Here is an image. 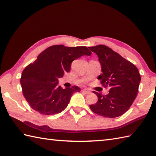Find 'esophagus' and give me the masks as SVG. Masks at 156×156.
Listing matches in <instances>:
<instances>
[{
	"mask_svg": "<svg viewBox=\"0 0 156 156\" xmlns=\"http://www.w3.org/2000/svg\"><path fill=\"white\" fill-rule=\"evenodd\" d=\"M82 92H84V93H85V94H90V91L89 90H88V89H83V90H82Z\"/></svg>",
	"mask_w": 156,
	"mask_h": 156,
	"instance_id": "1",
	"label": "esophagus"
}]
</instances>
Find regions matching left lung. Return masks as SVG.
Instances as JSON below:
<instances>
[{
  "instance_id": "obj_1",
  "label": "left lung",
  "mask_w": 156,
  "mask_h": 156,
  "mask_svg": "<svg viewBox=\"0 0 156 156\" xmlns=\"http://www.w3.org/2000/svg\"><path fill=\"white\" fill-rule=\"evenodd\" d=\"M97 55L102 74L98 76L101 84L110 88L108 94H97V103L90 105L92 112L105 117L115 118L127 112L137 97L141 76L131 62L104 45L89 47Z\"/></svg>"
}]
</instances>
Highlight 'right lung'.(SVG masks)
<instances>
[{
	"label": "right lung",
	"mask_w": 156,
	"mask_h": 156,
	"mask_svg": "<svg viewBox=\"0 0 156 156\" xmlns=\"http://www.w3.org/2000/svg\"><path fill=\"white\" fill-rule=\"evenodd\" d=\"M91 54L85 46L71 48L64 45H52L42 51L34 62L25 68L21 78L23 96L31 107L46 115L64 111L72 94L80 89L76 86L62 88L58 79L70 71L74 59Z\"/></svg>",
	"instance_id": "right-lung-1"
}]
</instances>
